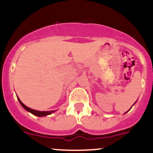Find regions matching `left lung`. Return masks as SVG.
<instances>
[{"label": "left lung", "mask_w": 153, "mask_h": 153, "mask_svg": "<svg viewBox=\"0 0 153 153\" xmlns=\"http://www.w3.org/2000/svg\"><path fill=\"white\" fill-rule=\"evenodd\" d=\"M135 103H136V102H135ZM134 104H133V105H134ZM131 107H132V106H131ZM130 109H131V108H129V110H130ZM127 111V112H128V111ZM127 112H126V113H127ZM126 113H125V114H126Z\"/></svg>", "instance_id": "left-lung-1"}]
</instances>
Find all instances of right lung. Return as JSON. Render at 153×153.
I'll return each instance as SVG.
<instances>
[{
  "mask_svg": "<svg viewBox=\"0 0 153 153\" xmlns=\"http://www.w3.org/2000/svg\"><path fill=\"white\" fill-rule=\"evenodd\" d=\"M17 99H18L19 103H20V104L22 105L23 108H24V109L27 111L30 112V113L32 114H34L35 116H36V117H45V116H47V115H50V114H52V113L54 111H56L55 110L54 111H37V110H34V109H32V108H29V107H27L26 106V105H24V103H23L22 101H21V100L19 99V98L17 96Z\"/></svg>",
  "mask_w": 153,
  "mask_h": 153,
  "instance_id": "right-lung-1",
  "label": "right lung"
}]
</instances>
